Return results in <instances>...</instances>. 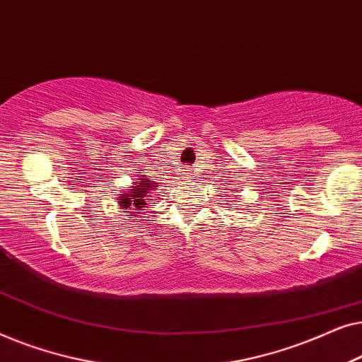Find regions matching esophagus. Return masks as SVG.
I'll return each instance as SVG.
<instances>
[{
    "label": "esophagus",
    "instance_id": "34e87169",
    "mask_svg": "<svg viewBox=\"0 0 362 362\" xmlns=\"http://www.w3.org/2000/svg\"><path fill=\"white\" fill-rule=\"evenodd\" d=\"M182 177H186V180H192V177H194V170H192L191 166H185L182 168Z\"/></svg>",
    "mask_w": 362,
    "mask_h": 362
}]
</instances>
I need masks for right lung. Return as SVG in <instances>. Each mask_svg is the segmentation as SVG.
Returning <instances> with one entry per match:
<instances>
[{
  "instance_id": "obj_1",
  "label": "right lung",
  "mask_w": 362,
  "mask_h": 362,
  "mask_svg": "<svg viewBox=\"0 0 362 362\" xmlns=\"http://www.w3.org/2000/svg\"><path fill=\"white\" fill-rule=\"evenodd\" d=\"M156 187L158 186L155 181H150L148 177H141V180H138L136 185L133 186L130 194H122V199L118 202H120L123 209L140 211L141 207H145L148 197L151 196V191L156 189Z\"/></svg>"
}]
</instances>
